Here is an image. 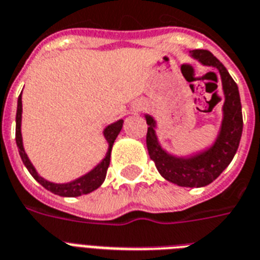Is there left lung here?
Instances as JSON below:
<instances>
[{"instance_id":"obj_1","label":"left lung","mask_w":260,"mask_h":260,"mask_svg":"<svg viewBox=\"0 0 260 260\" xmlns=\"http://www.w3.org/2000/svg\"><path fill=\"white\" fill-rule=\"evenodd\" d=\"M190 54L203 65L216 68L221 74L225 103L220 134L212 148L205 152L191 157H176L160 146L156 136V122L152 116L145 115L149 126L146 146L157 171L168 182L182 187H203L216 180L235 157L243 133V114L239 88L225 66L207 50H192Z\"/></svg>"}]
</instances>
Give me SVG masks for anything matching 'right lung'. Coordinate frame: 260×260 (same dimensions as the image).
Masks as SVG:
<instances>
[{
    "label": "right lung",
    "instance_id": "add662e5",
    "mask_svg": "<svg viewBox=\"0 0 260 260\" xmlns=\"http://www.w3.org/2000/svg\"><path fill=\"white\" fill-rule=\"evenodd\" d=\"M21 112H23V107H21V94H20L19 100H17V112H16V144H17V148H19L20 157L23 160L24 166L27 167V170L29 171V174L34 176L36 182L40 183L46 190L51 191L53 194L61 195V197H80V195L89 194V192H92V191L102 186V183L104 182L106 175H107L108 166H110L112 145H114L116 137L122 130L123 120H118L115 123H111L104 128V137H106V140L108 142V152L100 164L94 167L90 172H88L81 178L76 179L73 182L57 184V183H51L46 180V179L40 178L35 168H34V166L31 164V161H29L27 153L24 152L23 138H21Z\"/></svg>",
    "mask_w": 260,
    "mask_h": 260
}]
</instances>
